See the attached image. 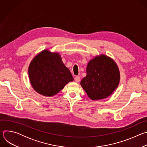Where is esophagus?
Listing matches in <instances>:
<instances>
[{"label": "esophagus", "mask_w": 147, "mask_h": 147, "mask_svg": "<svg viewBox=\"0 0 147 147\" xmlns=\"http://www.w3.org/2000/svg\"><path fill=\"white\" fill-rule=\"evenodd\" d=\"M74 81H75L76 82H80V77L79 76H76V77L74 78Z\"/></svg>", "instance_id": "34e87169"}]
</instances>
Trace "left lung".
Instances as JSON below:
<instances>
[{
	"label": "left lung",
	"instance_id": "1",
	"mask_svg": "<svg viewBox=\"0 0 147 147\" xmlns=\"http://www.w3.org/2000/svg\"><path fill=\"white\" fill-rule=\"evenodd\" d=\"M120 72L116 63L111 57L100 55L88 63L87 76L80 84L92 100L106 98L117 88L120 81Z\"/></svg>",
	"mask_w": 147,
	"mask_h": 147
}]
</instances>
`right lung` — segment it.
I'll return each instance as SVG.
<instances>
[{
  "label": "right lung",
  "mask_w": 147,
  "mask_h": 147,
  "mask_svg": "<svg viewBox=\"0 0 147 147\" xmlns=\"http://www.w3.org/2000/svg\"><path fill=\"white\" fill-rule=\"evenodd\" d=\"M28 75L34 90L45 96L56 95L74 80L60 55L47 49L40 52L31 61Z\"/></svg>",
  "instance_id": "1"
}]
</instances>
